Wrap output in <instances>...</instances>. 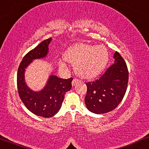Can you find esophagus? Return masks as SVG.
<instances>
[{
	"mask_svg": "<svg viewBox=\"0 0 149 149\" xmlns=\"http://www.w3.org/2000/svg\"><path fill=\"white\" fill-rule=\"evenodd\" d=\"M79 81H80V80H79L78 79H76V78H74V79H73L72 80V86H74L75 85H77V83H78Z\"/></svg>",
	"mask_w": 149,
	"mask_h": 149,
	"instance_id": "1",
	"label": "esophagus"
}]
</instances>
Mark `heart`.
<instances>
[{"mask_svg": "<svg viewBox=\"0 0 149 149\" xmlns=\"http://www.w3.org/2000/svg\"><path fill=\"white\" fill-rule=\"evenodd\" d=\"M109 52L104 46L79 43L67 50L64 58L75 64V69L81 77L93 78L100 73L109 61ZM64 66L62 62L60 63Z\"/></svg>", "mask_w": 149, "mask_h": 149, "instance_id": "heart-1", "label": "heart"}]
</instances>
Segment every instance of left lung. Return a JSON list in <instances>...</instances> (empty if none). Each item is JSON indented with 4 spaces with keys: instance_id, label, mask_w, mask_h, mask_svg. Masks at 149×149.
I'll return each mask as SVG.
<instances>
[{
    "instance_id": "8db88e82",
    "label": "left lung",
    "mask_w": 149,
    "mask_h": 149,
    "mask_svg": "<svg viewBox=\"0 0 149 149\" xmlns=\"http://www.w3.org/2000/svg\"><path fill=\"white\" fill-rule=\"evenodd\" d=\"M115 62L99 79L86 83L85 105L91 113L104 114L117 108L127 90L129 73L127 64L119 52L114 54Z\"/></svg>"
}]
</instances>
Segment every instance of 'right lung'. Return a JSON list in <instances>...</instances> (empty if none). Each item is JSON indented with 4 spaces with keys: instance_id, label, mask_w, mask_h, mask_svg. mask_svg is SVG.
Masks as SVG:
<instances>
[{
    "instance_id": "add662e5",
    "label": "right lung",
    "mask_w": 149,
    "mask_h": 149,
    "mask_svg": "<svg viewBox=\"0 0 149 149\" xmlns=\"http://www.w3.org/2000/svg\"><path fill=\"white\" fill-rule=\"evenodd\" d=\"M52 38L44 40L30 51L22 59L18 68L17 85L20 99L26 107L34 115L45 118L54 116L60 109L66 91L72 88V78L64 79L51 75L46 86L35 92L28 88L24 81V71L34 59L45 58L48 53V45Z\"/></svg>"
}]
</instances>
